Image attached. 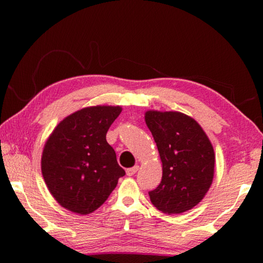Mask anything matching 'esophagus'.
<instances>
[{
    "label": "esophagus",
    "mask_w": 263,
    "mask_h": 263,
    "mask_svg": "<svg viewBox=\"0 0 263 263\" xmlns=\"http://www.w3.org/2000/svg\"><path fill=\"white\" fill-rule=\"evenodd\" d=\"M138 169H139V166H135V167H132V168H128V169H126V175H127V176H132V175H135L136 173H137Z\"/></svg>",
    "instance_id": "obj_1"
}]
</instances>
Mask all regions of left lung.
Here are the masks:
<instances>
[{
    "instance_id": "left-lung-1",
    "label": "left lung",
    "mask_w": 263,
    "mask_h": 263,
    "mask_svg": "<svg viewBox=\"0 0 263 263\" xmlns=\"http://www.w3.org/2000/svg\"><path fill=\"white\" fill-rule=\"evenodd\" d=\"M162 162V179L149 198L158 210L182 213L202 201L215 174V152L201 125L177 111L145 114Z\"/></svg>"
}]
</instances>
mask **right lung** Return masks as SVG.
Returning a JSON list of instances; mask_svg holds the SVG:
<instances>
[{"mask_svg":"<svg viewBox=\"0 0 263 263\" xmlns=\"http://www.w3.org/2000/svg\"><path fill=\"white\" fill-rule=\"evenodd\" d=\"M121 106L83 108L58 124L42 155V173L55 201L67 210L88 215L103 204L125 175L106 132Z\"/></svg>","mask_w":263,"mask_h":263,"instance_id":"obj_1","label":"right lung"}]
</instances>
